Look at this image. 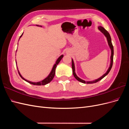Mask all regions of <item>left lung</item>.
I'll list each match as a JSON object with an SVG mask.
<instances>
[{
    "label": "left lung",
    "instance_id": "left-lung-1",
    "mask_svg": "<svg viewBox=\"0 0 129 129\" xmlns=\"http://www.w3.org/2000/svg\"><path fill=\"white\" fill-rule=\"evenodd\" d=\"M98 28L101 31V32H102L104 35V36L107 38V41H108V45L109 46V47H110V49H111V56H110V66H109V67L108 68V69L107 70V72L105 73L104 74L100 77L99 79H97L96 80H93V81H85L82 79H80V77H78L77 76V75L75 73V64H74V62L72 58V69H73V75L75 77V79L79 81V82H81L82 83H87V84H91V83H96L97 82H99V81L102 80L103 78H104L105 76H107L108 73L110 72V70L112 68V64H113V57H114V47H113V46L112 44V42H111V37L110 36V34L108 33V31L105 29L104 28H103V27L99 26L98 27Z\"/></svg>",
    "mask_w": 129,
    "mask_h": 129
}]
</instances>
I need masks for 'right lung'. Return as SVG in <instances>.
<instances>
[{"instance_id":"right-lung-1","label":"right lung","mask_w":129,"mask_h":129,"mask_svg":"<svg viewBox=\"0 0 129 129\" xmlns=\"http://www.w3.org/2000/svg\"><path fill=\"white\" fill-rule=\"evenodd\" d=\"M37 25V26L42 27L41 26H39V25ZM22 34H23V33L21 34V36L20 37V38L22 37ZM20 38H19V39H20ZM17 50H16V52H17ZM63 57V55H61L59 57H58V58H57V59L55 63L54 64V66H53V68H52V69L51 72H50V73H49V74L48 75V76L47 77H46L44 80H42L41 81L37 82H31V81H28V80H26L25 79H24V78L21 76V75L20 74V72H19V71H18V67H17L18 73H19V75H20V76L22 78V79L23 80H25V81H26V82H28V83H30V84H33V85H46V84H47L49 83L50 82H51V81H52V80L53 79V78H54V76H55V69H56V66H57V65L58 64V63H59V62H60V61L61 60V59H62V57ZM16 64H17V61H16Z\"/></svg>"}]
</instances>
